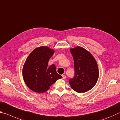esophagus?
<instances>
[{
  "mask_svg": "<svg viewBox=\"0 0 120 120\" xmlns=\"http://www.w3.org/2000/svg\"><path fill=\"white\" fill-rule=\"evenodd\" d=\"M62 77H63V79H66V76L64 75H62Z\"/></svg>",
  "mask_w": 120,
  "mask_h": 120,
  "instance_id": "obj_1",
  "label": "esophagus"
}]
</instances>
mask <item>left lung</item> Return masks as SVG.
Listing matches in <instances>:
<instances>
[{"label":"left lung","mask_w":120,"mask_h":120,"mask_svg":"<svg viewBox=\"0 0 120 120\" xmlns=\"http://www.w3.org/2000/svg\"><path fill=\"white\" fill-rule=\"evenodd\" d=\"M74 62L75 76L69 79L71 87L78 93H84L93 88L99 76L97 62L90 52L77 46L71 48Z\"/></svg>","instance_id":"1"}]
</instances>
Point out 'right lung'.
Returning <instances> with one entry per match:
<instances>
[{
    "mask_svg": "<svg viewBox=\"0 0 120 120\" xmlns=\"http://www.w3.org/2000/svg\"><path fill=\"white\" fill-rule=\"evenodd\" d=\"M54 50L47 46L35 48L26 59L22 68V76L25 84L33 91L44 93L62 76L57 73L56 66L48 67L50 58Z\"/></svg>",
    "mask_w": 120,
    "mask_h": 120,
    "instance_id": "1",
    "label": "right lung"
}]
</instances>
